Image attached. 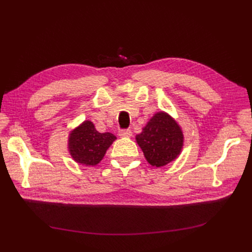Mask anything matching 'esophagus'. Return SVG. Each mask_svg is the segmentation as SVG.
<instances>
[{
    "instance_id": "obj_1",
    "label": "esophagus",
    "mask_w": 252,
    "mask_h": 252,
    "mask_svg": "<svg viewBox=\"0 0 252 252\" xmlns=\"http://www.w3.org/2000/svg\"><path fill=\"white\" fill-rule=\"evenodd\" d=\"M118 134H119V136L120 137H131V135H132V132H131V130H121V131H119V133H118Z\"/></svg>"
}]
</instances>
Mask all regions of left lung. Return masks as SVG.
Returning a JSON list of instances; mask_svg holds the SVG:
<instances>
[{
	"instance_id": "1",
	"label": "left lung",
	"mask_w": 252,
	"mask_h": 252,
	"mask_svg": "<svg viewBox=\"0 0 252 252\" xmlns=\"http://www.w3.org/2000/svg\"><path fill=\"white\" fill-rule=\"evenodd\" d=\"M135 140L147 162L156 168L174 161L184 146L181 126L165 111L156 112Z\"/></svg>"
}]
</instances>
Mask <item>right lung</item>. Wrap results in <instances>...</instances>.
<instances>
[{
    "mask_svg": "<svg viewBox=\"0 0 252 252\" xmlns=\"http://www.w3.org/2000/svg\"><path fill=\"white\" fill-rule=\"evenodd\" d=\"M116 140L112 133H100L92 121L84 120L69 133L67 148L73 161L93 167L103 160L107 149Z\"/></svg>",
    "mask_w": 252,
    "mask_h": 252,
    "instance_id": "1",
    "label": "right lung"
}]
</instances>
